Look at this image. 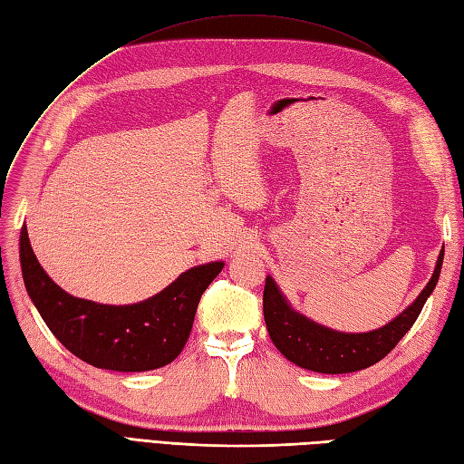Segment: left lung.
<instances>
[{
	"instance_id": "1",
	"label": "left lung",
	"mask_w": 464,
	"mask_h": 464,
	"mask_svg": "<svg viewBox=\"0 0 464 464\" xmlns=\"http://www.w3.org/2000/svg\"><path fill=\"white\" fill-rule=\"evenodd\" d=\"M443 265V248L439 253L431 280L421 290L408 310H403L394 322L368 331V334H339V331L317 325L302 314L294 312L284 300L282 292L270 276H266L263 294V312L268 335L276 349L294 364L314 372L345 374L362 371L382 361L394 349L400 339L408 334L415 319L420 317L423 304L430 298L439 272Z\"/></svg>"
}]
</instances>
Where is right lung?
I'll return each instance as SVG.
<instances>
[{
	"mask_svg": "<svg viewBox=\"0 0 464 464\" xmlns=\"http://www.w3.org/2000/svg\"><path fill=\"white\" fill-rule=\"evenodd\" d=\"M23 280L46 327L84 362L117 372H145L170 364L182 353L201 294L223 263L186 270L169 288L133 305H102L66 294L34 256L21 227Z\"/></svg>",
	"mask_w": 464,
	"mask_h": 464,
	"instance_id": "add662e5",
	"label": "right lung"
}]
</instances>
